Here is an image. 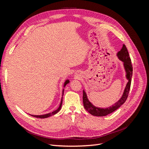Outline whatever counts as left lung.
Masks as SVG:
<instances>
[{
  "label": "left lung",
  "instance_id": "1",
  "mask_svg": "<svg viewBox=\"0 0 149 149\" xmlns=\"http://www.w3.org/2000/svg\"><path fill=\"white\" fill-rule=\"evenodd\" d=\"M117 56L119 59L123 62V65L126 73L125 77L128 80V82L125 86L123 96H121L120 100L114 103L113 105L106 108H101L94 106L93 104L90 102L88 100L87 94L86 93L84 90H83V105L89 113L94 116H106L113 112L116 110L118 109L127 100L130 88V84H131V78L132 76V66L131 64V60L129 56L127 49L126 48L125 45H123V48L120 50L117 53Z\"/></svg>",
  "mask_w": 149,
  "mask_h": 149
}]
</instances>
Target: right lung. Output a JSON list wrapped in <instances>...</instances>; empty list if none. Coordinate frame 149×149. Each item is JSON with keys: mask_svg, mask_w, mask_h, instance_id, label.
<instances>
[{"mask_svg": "<svg viewBox=\"0 0 149 149\" xmlns=\"http://www.w3.org/2000/svg\"><path fill=\"white\" fill-rule=\"evenodd\" d=\"M69 83H70V80H69V79H66V80L65 81V82L64 83V86H63V87L65 88V86H66L67 84H68ZM64 89H63V93H62L63 95H62V96H63V94H64ZM62 102H63V97L61 98V102H60V104L59 107H58V108L57 109H56L55 111H53L52 112H49V113H48V114H43V115H31V114H30V116H33V117H35V118H41V119L47 118H48V117H50V116H53V115L56 114L57 113V112H59V111H60L61 108V106H62Z\"/></svg>", "mask_w": 149, "mask_h": 149, "instance_id": "obj_1", "label": "right lung"}]
</instances>
